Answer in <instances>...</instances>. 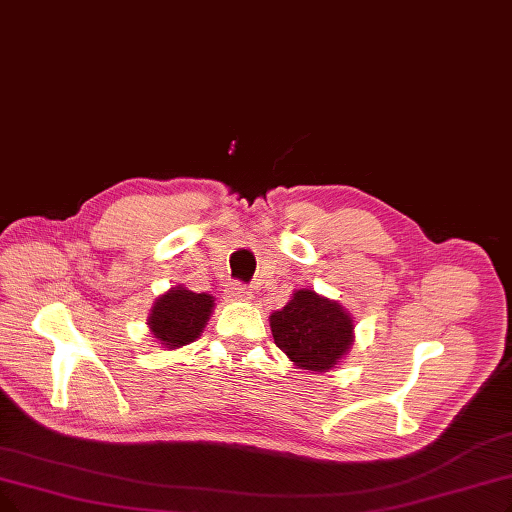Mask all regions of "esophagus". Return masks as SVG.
<instances>
[{"mask_svg":"<svg viewBox=\"0 0 512 512\" xmlns=\"http://www.w3.org/2000/svg\"><path fill=\"white\" fill-rule=\"evenodd\" d=\"M224 296H227V300L231 302H245L252 298V292L241 283H229L227 290H224Z\"/></svg>","mask_w":512,"mask_h":512,"instance_id":"esophagus-1","label":"esophagus"}]
</instances>
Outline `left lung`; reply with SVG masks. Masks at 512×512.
<instances>
[{
  "mask_svg": "<svg viewBox=\"0 0 512 512\" xmlns=\"http://www.w3.org/2000/svg\"><path fill=\"white\" fill-rule=\"evenodd\" d=\"M275 344L298 370L330 372L349 355L355 321L338 300L315 290H296L283 309L269 317Z\"/></svg>",
  "mask_w": 512,
  "mask_h": 512,
  "instance_id": "8db88e82",
  "label": "left lung"
}]
</instances>
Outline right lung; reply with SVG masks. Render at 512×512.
Returning <instances> with one entry per match:
<instances>
[{"instance_id": "add662e5", "label": "right lung", "mask_w": 512, "mask_h": 512, "mask_svg": "<svg viewBox=\"0 0 512 512\" xmlns=\"http://www.w3.org/2000/svg\"><path fill=\"white\" fill-rule=\"evenodd\" d=\"M214 306L216 302L212 294L191 292L180 283L155 298L147 317V327L155 342H159L163 349L174 351L201 336L203 327L214 313Z\"/></svg>"}]
</instances>
